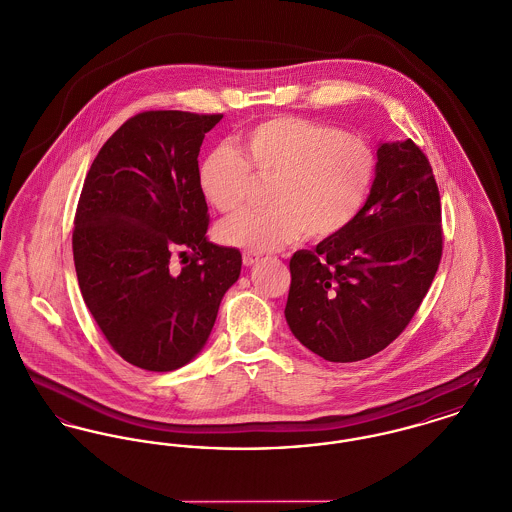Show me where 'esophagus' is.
Here are the masks:
<instances>
[{"instance_id": "1", "label": "esophagus", "mask_w": 512, "mask_h": 512, "mask_svg": "<svg viewBox=\"0 0 512 512\" xmlns=\"http://www.w3.org/2000/svg\"><path fill=\"white\" fill-rule=\"evenodd\" d=\"M259 257H261V255H259L257 251H243V257H241V259H243V265H245V267H251V265H255V263L259 261Z\"/></svg>"}]
</instances>
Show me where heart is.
<instances>
[{
    "label": "heart",
    "instance_id": "heart-1",
    "mask_svg": "<svg viewBox=\"0 0 512 512\" xmlns=\"http://www.w3.org/2000/svg\"><path fill=\"white\" fill-rule=\"evenodd\" d=\"M237 146L241 157L222 146L200 159L198 189L218 212L230 214L245 204L253 175L273 179V206L243 210L218 228L224 243L251 251H273L306 234L315 241L343 234L376 173L364 138L310 118L261 120L239 134Z\"/></svg>",
    "mask_w": 512,
    "mask_h": 512
}]
</instances>
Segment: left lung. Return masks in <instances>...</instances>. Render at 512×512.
<instances>
[{"label": "left lung", "mask_w": 512, "mask_h": 512, "mask_svg": "<svg viewBox=\"0 0 512 512\" xmlns=\"http://www.w3.org/2000/svg\"><path fill=\"white\" fill-rule=\"evenodd\" d=\"M433 167L413 142L378 148L376 179L353 224L290 259L286 321L329 362L384 351L409 325L442 257Z\"/></svg>", "instance_id": "8db88e82"}]
</instances>
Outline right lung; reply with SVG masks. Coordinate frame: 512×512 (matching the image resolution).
I'll return each mask as SVG.
<instances>
[{
  "instance_id": "right-lung-1",
  "label": "right lung",
  "mask_w": 512,
  "mask_h": 512,
  "mask_svg": "<svg viewBox=\"0 0 512 512\" xmlns=\"http://www.w3.org/2000/svg\"><path fill=\"white\" fill-rule=\"evenodd\" d=\"M222 117L128 118L93 159L79 195L72 249L85 306L113 351L150 372L200 353L241 271L239 249L206 239L197 181L204 134ZM187 252L186 267L171 272L172 255Z\"/></svg>"
}]
</instances>
